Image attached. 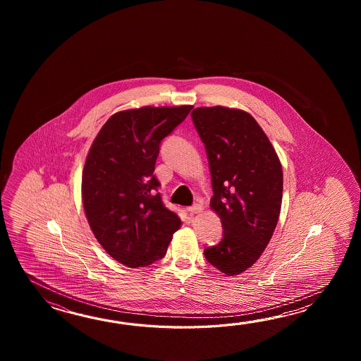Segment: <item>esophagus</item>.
<instances>
[{"instance_id":"obj_1","label":"esophagus","mask_w":361,"mask_h":361,"mask_svg":"<svg viewBox=\"0 0 361 361\" xmlns=\"http://www.w3.org/2000/svg\"><path fill=\"white\" fill-rule=\"evenodd\" d=\"M202 210V207H201V204H193L192 207H188V212L191 213V214H197Z\"/></svg>"}]
</instances>
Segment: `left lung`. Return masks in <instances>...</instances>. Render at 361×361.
<instances>
[{"mask_svg": "<svg viewBox=\"0 0 361 361\" xmlns=\"http://www.w3.org/2000/svg\"><path fill=\"white\" fill-rule=\"evenodd\" d=\"M192 121L210 166L223 238L207 247V261L227 276L253 266L276 228L283 200V169L275 148L252 115L233 108L200 107Z\"/></svg>", "mask_w": 361, "mask_h": 361, "instance_id": "1", "label": "left lung"}]
</instances>
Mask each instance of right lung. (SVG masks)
<instances>
[{
    "label": "right lung",
    "instance_id": "1",
    "mask_svg": "<svg viewBox=\"0 0 361 361\" xmlns=\"http://www.w3.org/2000/svg\"><path fill=\"white\" fill-rule=\"evenodd\" d=\"M192 106L117 112L94 139L82 171V204L92 233L114 259L131 269L164 258L180 219L165 207L154 164L162 139Z\"/></svg>",
    "mask_w": 361,
    "mask_h": 361
}]
</instances>
